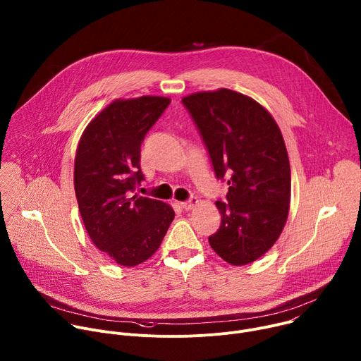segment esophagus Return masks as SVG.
Segmentation results:
<instances>
[{
  "mask_svg": "<svg viewBox=\"0 0 361 361\" xmlns=\"http://www.w3.org/2000/svg\"><path fill=\"white\" fill-rule=\"evenodd\" d=\"M197 202H198V198H197V197H191V198L187 200V201H181V202H180V207H181L183 210L188 212V210H191V209L195 207Z\"/></svg>",
  "mask_w": 361,
  "mask_h": 361,
  "instance_id": "obj_1",
  "label": "esophagus"
}]
</instances>
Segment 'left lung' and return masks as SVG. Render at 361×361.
<instances>
[{
  "mask_svg": "<svg viewBox=\"0 0 361 361\" xmlns=\"http://www.w3.org/2000/svg\"><path fill=\"white\" fill-rule=\"evenodd\" d=\"M227 201H216L220 228L212 248L233 266L255 262L280 237L287 221L291 173L281 131L255 99L227 88L184 97Z\"/></svg>",
  "mask_w": 361,
  "mask_h": 361,
  "instance_id": "obj_1",
  "label": "left lung"
}]
</instances>
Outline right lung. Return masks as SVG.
I'll list each match as a JSON object with an SVG mask.
<instances>
[{"label":"right lung","instance_id":"1","mask_svg":"<svg viewBox=\"0 0 361 361\" xmlns=\"http://www.w3.org/2000/svg\"><path fill=\"white\" fill-rule=\"evenodd\" d=\"M170 101L154 95L116 99L78 142L74 188L82 223L95 247L124 267L148 260L174 220L169 204L134 194L144 180L141 144Z\"/></svg>","mask_w":361,"mask_h":361}]
</instances>
